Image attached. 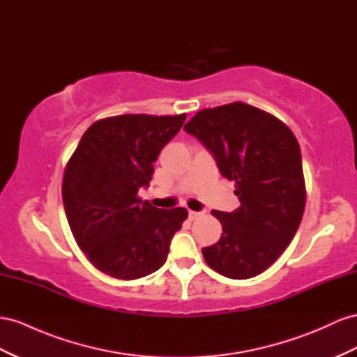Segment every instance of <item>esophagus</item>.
Here are the masks:
<instances>
[{
  "label": "esophagus",
  "instance_id": "obj_1",
  "mask_svg": "<svg viewBox=\"0 0 357 357\" xmlns=\"http://www.w3.org/2000/svg\"><path fill=\"white\" fill-rule=\"evenodd\" d=\"M201 216V213L199 211H194V210H189V213H188V218H189V220H195V219H198Z\"/></svg>",
  "mask_w": 357,
  "mask_h": 357
}]
</instances>
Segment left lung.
I'll return each instance as SVG.
<instances>
[{"label": "left lung", "instance_id": "1", "mask_svg": "<svg viewBox=\"0 0 357 357\" xmlns=\"http://www.w3.org/2000/svg\"><path fill=\"white\" fill-rule=\"evenodd\" d=\"M185 130L236 183L240 201L231 213L211 211L222 236L202 248L206 263L231 279L254 278L290 245L303 216L306 189L294 133L275 115L242 102L201 109Z\"/></svg>", "mask_w": 357, "mask_h": 357}]
</instances>
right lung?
Instances as JSON below:
<instances>
[{
	"label": "right lung",
	"mask_w": 357,
	"mask_h": 357,
	"mask_svg": "<svg viewBox=\"0 0 357 357\" xmlns=\"http://www.w3.org/2000/svg\"><path fill=\"white\" fill-rule=\"evenodd\" d=\"M186 120L126 114L93 123L67 162L63 202L76 243L112 278L138 279L163 266L188 210H162L138 197L153 162Z\"/></svg>",
	"instance_id": "1"
}]
</instances>
